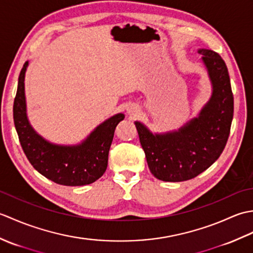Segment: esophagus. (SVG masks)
I'll return each mask as SVG.
<instances>
[{
  "label": "esophagus",
  "mask_w": 253,
  "mask_h": 253,
  "mask_svg": "<svg viewBox=\"0 0 253 253\" xmlns=\"http://www.w3.org/2000/svg\"><path fill=\"white\" fill-rule=\"evenodd\" d=\"M138 112V109H137V106H135V105H129L127 107V113L128 114H130V115H135L136 113Z\"/></svg>",
  "instance_id": "1"
}]
</instances>
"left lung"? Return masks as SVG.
I'll return each instance as SVG.
<instances>
[{
  "mask_svg": "<svg viewBox=\"0 0 253 253\" xmlns=\"http://www.w3.org/2000/svg\"><path fill=\"white\" fill-rule=\"evenodd\" d=\"M212 85L211 98L177 130L152 132L135 122L152 175L163 181H185L209 169L226 146L234 115V96L226 64L216 52L199 49Z\"/></svg>",
  "mask_w": 253,
  "mask_h": 253,
  "instance_id": "8db88e82",
  "label": "left lung"
}]
</instances>
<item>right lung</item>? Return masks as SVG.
Returning a JSON list of instances; mask_svg holds the SVG:
<instances>
[{"instance_id":"add662e5","label":"right lung","mask_w":253,"mask_h":253,"mask_svg":"<svg viewBox=\"0 0 253 253\" xmlns=\"http://www.w3.org/2000/svg\"><path fill=\"white\" fill-rule=\"evenodd\" d=\"M29 62L24 64L14 100V124L18 138L31 165L47 179L64 186L92 184L105 173L109 151L123 113L107 118L78 144L65 146L47 141L38 133L27 116L25 75Z\"/></svg>"}]
</instances>
